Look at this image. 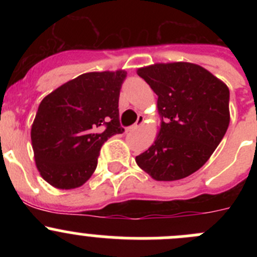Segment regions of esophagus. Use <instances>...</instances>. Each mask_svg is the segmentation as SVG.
<instances>
[{"label":"esophagus","mask_w":257,"mask_h":257,"mask_svg":"<svg viewBox=\"0 0 257 257\" xmlns=\"http://www.w3.org/2000/svg\"><path fill=\"white\" fill-rule=\"evenodd\" d=\"M143 121H144V116H143V115H138V120H137V123L133 124V125H132L131 128L128 129V131H129V132L136 131V129H138L139 126H141L142 124H143Z\"/></svg>","instance_id":"1"}]
</instances>
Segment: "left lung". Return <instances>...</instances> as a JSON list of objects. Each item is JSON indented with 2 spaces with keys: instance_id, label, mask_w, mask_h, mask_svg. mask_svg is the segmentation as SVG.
<instances>
[{
  "instance_id": "8db88e82",
  "label": "left lung",
  "mask_w": 257,
  "mask_h": 257,
  "mask_svg": "<svg viewBox=\"0 0 257 257\" xmlns=\"http://www.w3.org/2000/svg\"><path fill=\"white\" fill-rule=\"evenodd\" d=\"M158 95L162 116L154 144L136 157L158 181L189 177L200 169L230 123V92L222 80L189 62L157 63L137 71Z\"/></svg>"
}]
</instances>
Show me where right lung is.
Wrapping results in <instances>:
<instances>
[{"instance_id":"obj_1","label":"right lung","mask_w":257,"mask_h":257,"mask_svg":"<svg viewBox=\"0 0 257 257\" xmlns=\"http://www.w3.org/2000/svg\"><path fill=\"white\" fill-rule=\"evenodd\" d=\"M125 71L89 72L46 95L31 129L41 177L57 189L83 185L97 168L102 145L123 133L119 93Z\"/></svg>"}]
</instances>
